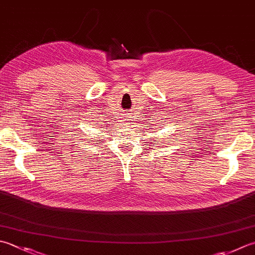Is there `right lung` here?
<instances>
[{
  "mask_svg": "<svg viewBox=\"0 0 255 255\" xmlns=\"http://www.w3.org/2000/svg\"><path fill=\"white\" fill-rule=\"evenodd\" d=\"M89 141H91V142H92V139H89Z\"/></svg>",
  "mask_w": 255,
  "mask_h": 255,
  "instance_id": "right-lung-1",
  "label": "right lung"
}]
</instances>
